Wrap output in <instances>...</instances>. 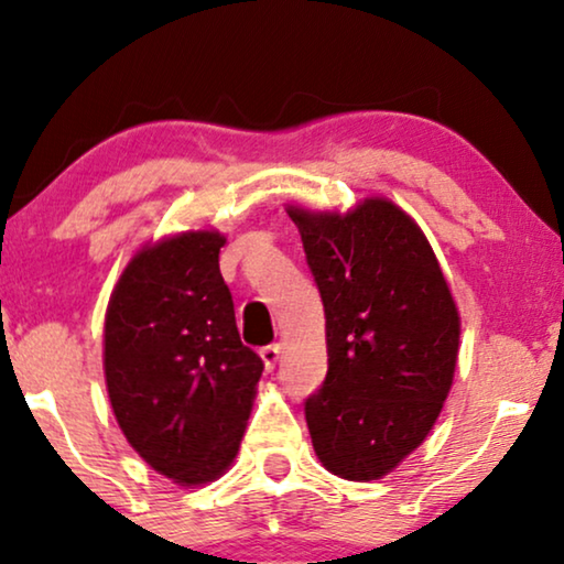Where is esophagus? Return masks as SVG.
Listing matches in <instances>:
<instances>
[{
  "label": "esophagus",
  "mask_w": 564,
  "mask_h": 564,
  "mask_svg": "<svg viewBox=\"0 0 564 564\" xmlns=\"http://www.w3.org/2000/svg\"><path fill=\"white\" fill-rule=\"evenodd\" d=\"M259 354H261V359H264L267 369H274L276 361H280V357H282V346L280 344H269Z\"/></svg>",
  "instance_id": "obj_1"
}]
</instances>
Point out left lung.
I'll use <instances>...</instances> for the list:
<instances>
[{"mask_svg":"<svg viewBox=\"0 0 564 564\" xmlns=\"http://www.w3.org/2000/svg\"><path fill=\"white\" fill-rule=\"evenodd\" d=\"M326 313L328 372L305 400L313 449L344 480H377L434 426L459 313L423 230L384 197L346 215L290 207Z\"/></svg>","mask_w":564,"mask_h":564,"instance_id":"1","label":"left lung"}]
</instances>
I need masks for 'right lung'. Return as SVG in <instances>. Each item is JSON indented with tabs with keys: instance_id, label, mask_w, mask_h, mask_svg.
<instances>
[{
	"instance_id": "1",
	"label": "right lung",
	"mask_w": 564,
	"mask_h": 564,
	"mask_svg": "<svg viewBox=\"0 0 564 564\" xmlns=\"http://www.w3.org/2000/svg\"><path fill=\"white\" fill-rule=\"evenodd\" d=\"M218 230L145 246L105 315V380L130 446L180 485H203L234 462L249 421L259 354L241 344L220 274Z\"/></svg>"
}]
</instances>
